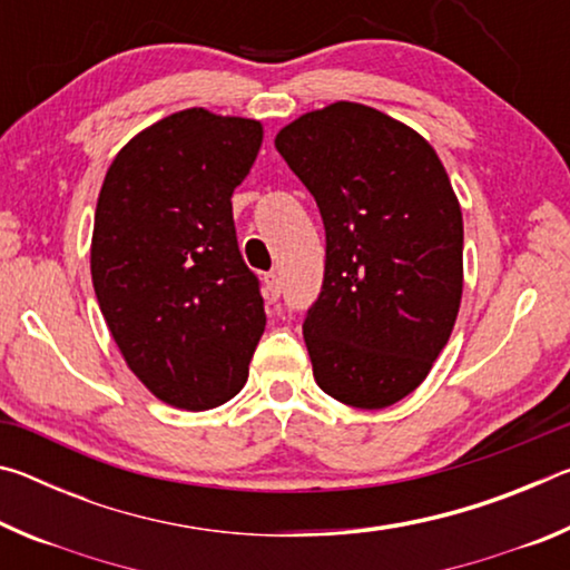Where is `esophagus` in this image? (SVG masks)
I'll use <instances>...</instances> for the list:
<instances>
[{
  "label": "esophagus",
  "mask_w": 570,
  "mask_h": 570,
  "mask_svg": "<svg viewBox=\"0 0 570 570\" xmlns=\"http://www.w3.org/2000/svg\"><path fill=\"white\" fill-rule=\"evenodd\" d=\"M264 292H266L268 302H276V298L282 296V278H278L276 272L264 276Z\"/></svg>",
  "instance_id": "esophagus-1"
}]
</instances>
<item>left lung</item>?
Listing matches in <instances>:
<instances>
[{"mask_svg": "<svg viewBox=\"0 0 570 570\" xmlns=\"http://www.w3.org/2000/svg\"><path fill=\"white\" fill-rule=\"evenodd\" d=\"M274 142L326 230L322 294L304 320L314 380L350 407H390L428 377L458 320L462 214L445 166L420 132L344 100Z\"/></svg>", "mask_w": 570, "mask_h": 570, "instance_id": "1", "label": "left lung"}]
</instances>
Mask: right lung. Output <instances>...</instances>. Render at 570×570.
I'll list each match as a JSON object with an SVG mask.
<instances>
[{"instance_id": "obj_1", "label": "right lung", "mask_w": 570, "mask_h": 570, "mask_svg": "<svg viewBox=\"0 0 570 570\" xmlns=\"http://www.w3.org/2000/svg\"><path fill=\"white\" fill-rule=\"evenodd\" d=\"M262 140L258 120L190 108L135 135L105 173L95 296L135 377L173 407L200 412L238 394L264 334L230 206Z\"/></svg>"}]
</instances>
